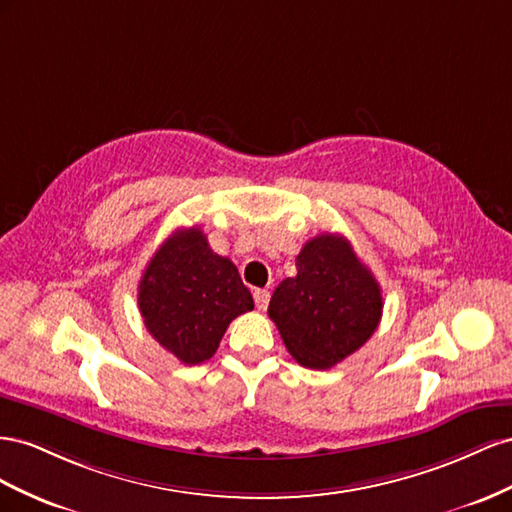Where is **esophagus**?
I'll list each match as a JSON object with an SVG mask.
<instances>
[{
    "instance_id": "1",
    "label": "esophagus",
    "mask_w": 512,
    "mask_h": 512,
    "mask_svg": "<svg viewBox=\"0 0 512 512\" xmlns=\"http://www.w3.org/2000/svg\"><path fill=\"white\" fill-rule=\"evenodd\" d=\"M253 298H255V306L259 311L268 309V302H270V291L268 289H255Z\"/></svg>"
}]
</instances>
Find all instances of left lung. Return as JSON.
Masks as SVG:
<instances>
[{
  "label": "left lung",
  "mask_w": 512,
  "mask_h": 512,
  "mask_svg": "<svg viewBox=\"0 0 512 512\" xmlns=\"http://www.w3.org/2000/svg\"><path fill=\"white\" fill-rule=\"evenodd\" d=\"M296 268V276L274 289L268 315L302 367L330 369L377 330L382 289L339 233L306 242Z\"/></svg>",
  "instance_id": "8db88e82"
}]
</instances>
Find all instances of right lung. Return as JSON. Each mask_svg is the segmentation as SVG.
<instances>
[{
  "instance_id": "right-lung-1",
  "label": "right lung",
  "mask_w": 512,
  "mask_h": 512,
  "mask_svg": "<svg viewBox=\"0 0 512 512\" xmlns=\"http://www.w3.org/2000/svg\"><path fill=\"white\" fill-rule=\"evenodd\" d=\"M139 311L152 337L193 367L214 356L227 326L253 311V296L199 227L178 229L158 246L139 281Z\"/></svg>"
}]
</instances>
